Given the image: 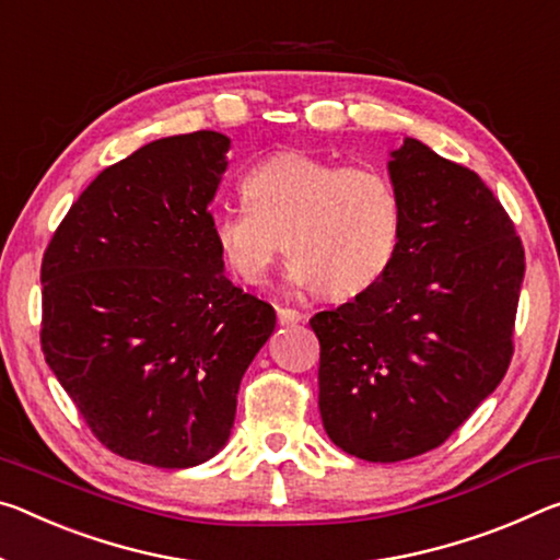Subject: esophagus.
I'll use <instances>...</instances> for the list:
<instances>
[{
  "label": "esophagus",
  "instance_id": "obj_1",
  "mask_svg": "<svg viewBox=\"0 0 560 560\" xmlns=\"http://www.w3.org/2000/svg\"><path fill=\"white\" fill-rule=\"evenodd\" d=\"M277 316H279V324L281 326H291V324H299L304 314L296 312V308H289V306H277Z\"/></svg>",
  "mask_w": 560,
  "mask_h": 560
}]
</instances>
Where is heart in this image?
<instances>
[{
  "mask_svg": "<svg viewBox=\"0 0 560 560\" xmlns=\"http://www.w3.org/2000/svg\"><path fill=\"white\" fill-rule=\"evenodd\" d=\"M242 197L244 207L217 211L211 234L248 287L264 283L287 244L294 287L353 296L384 277L401 246V194L376 166L287 149L248 168Z\"/></svg>",
  "mask_w": 560,
  "mask_h": 560,
  "instance_id": "1",
  "label": "heart"
}]
</instances>
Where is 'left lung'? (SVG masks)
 I'll use <instances>...</instances> for the list:
<instances>
[{"instance_id": "8db88e82", "label": "left lung", "mask_w": 560, "mask_h": 560, "mask_svg": "<svg viewBox=\"0 0 560 560\" xmlns=\"http://www.w3.org/2000/svg\"><path fill=\"white\" fill-rule=\"evenodd\" d=\"M388 174L404 201L394 264L308 322L328 439L374 464L441 446L495 392L526 271L516 226L471 168L406 137Z\"/></svg>"}]
</instances>
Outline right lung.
Masks as SVG:
<instances>
[{
  "label": "right lung",
  "instance_id": "obj_1",
  "mask_svg": "<svg viewBox=\"0 0 560 560\" xmlns=\"http://www.w3.org/2000/svg\"><path fill=\"white\" fill-rule=\"evenodd\" d=\"M229 137L156 139L106 166L42 259V351L112 454L189 468L232 436L277 314L224 277L211 201Z\"/></svg>",
  "mask_w": 560,
  "mask_h": 560
}]
</instances>
